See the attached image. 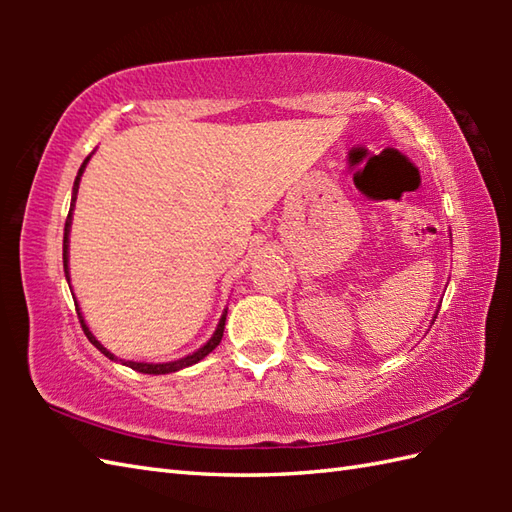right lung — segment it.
Wrapping results in <instances>:
<instances>
[{"mask_svg":"<svg viewBox=\"0 0 512 512\" xmlns=\"http://www.w3.org/2000/svg\"><path fill=\"white\" fill-rule=\"evenodd\" d=\"M88 160L90 158H85V162L81 165V169H79V176H76V180H74V189H72V204H70V213H68V220H65V233H63V270H65V279L70 277V273H68V233H70V224H72V209H74V200H76V191H79V180H81V173H83V169H85V165H88ZM76 306V303H74ZM79 321H81V328H83V332H85V336H88L90 339V343L96 347V350H101L107 358H112L114 361V354L112 352H107L105 347L94 339L92 336V332L88 330V325H85V321H83V317H81V312H79ZM224 321H226V312L222 314V319H220V325H217V330H215V334L211 336L209 339V343H206L204 347H200L198 352H193V354H189V356H184V358H180V361H171V363H158V365H151V363H134V361H127V363H123V365H127V367H132V369H136V372H140V374H171V372H178V369H182V367H189V365H195L198 361H202V358L206 356V354H211L217 345H220V341H222V334H224Z\"/></svg>","mask_w":512,"mask_h":512,"instance_id":"obj_1","label":"right lung"}]
</instances>
